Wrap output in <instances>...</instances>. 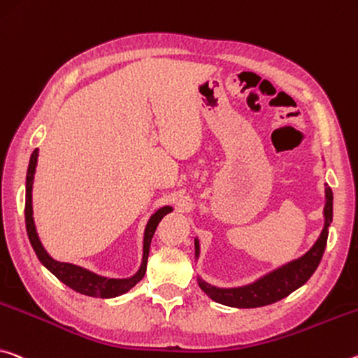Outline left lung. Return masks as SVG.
Returning a JSON list of instances; mask_svg holds the SVG:
<instances>
[{
  "label": "left lung",
  "instance_id": "1",
  "mask_svg": "<svg viewBox=\"0 0 358 358\" xmlns=\"http://www.w3.org/2000/svg\"><path fill=\"white\" fill-rule=\"evenodd\" d=\"M323 157V156H322ZM333 221V192L328 185H325V207H323V228L319 236L308 252L299 258H294L288 263L272 269L266 274L259 275L250 283L241 287H217L202 279L197 274V283L202 292L215 303L229 306V308H261L275 301H280L292 292L298 290L314 274L317 266L323 257L328 239V229ZM201 243L197 237H194V259H199Z\"/></svg>",
  "mask_w": 358,
  "mask_h": 358
}]
</instances>
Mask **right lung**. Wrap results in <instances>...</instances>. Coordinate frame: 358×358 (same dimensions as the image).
I'll return each instance as SVG.
<instances>
[{
	"label": "right lung",
	"mask_w": 358,
	"mask_h": 358,
	"mask_svg": "<svg viewBox=\"0 0 358 358\" xmlns=\"http://www.w3.org/2000/svg\"><path fill=\"white\" fill-rule=\"evenodd\" d=\"M38 148L31 152L30 164H28L27 170V181H25V223H27V234L30 243L35 250L38 259L41 261V264L49 272L59 279L62 283H65L66 287H70L71 290H75L86 296L94 298H116L121 294L127 293L129 290L137 285V283L143 279L146 272V263H148V255H150V245L151 239L155 236V231L157 228L159 221H161L167 213L173 212L172 206H164L157 208L155 213L151 215L146 228L143 232V253H141V263L138 271L134 275L124 277V279H116V277H106L100 275L97 272L83 268V266L73 264V263H64V261H57L48 253L44 248L41 239H39L35 218H33V181H35V172L38 166Z\"/></svg>",
	"instance_id": "right-lung-1"
}]
</instances>
